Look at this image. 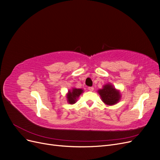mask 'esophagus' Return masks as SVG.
Masks as SVG:
<instances>
[{
	"label": "esophagus",
	"instance_id": "34e87169",
	"mask_svg": "<svg viewBox=\"0 0 160 160\" xmlns=\"http://www.w3.org/2000/svg\"><path fill=\"white\" fill-rule=\"evenodd\" d=\"M88 89L90 91H93L94 90V88H93V87H89V88H88Z\"/></svg>",
	"mask_w": 160,
	"mask_h": 160
}]
</instances>
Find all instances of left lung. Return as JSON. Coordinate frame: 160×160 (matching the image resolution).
Listing matches in <instances>:
<instances>
[{"instance_id": "1", "label": "left lung", "mask_w": 160, "mask_h": 160, "mask_svg": "<svg viewBox=\"0 0 160 160\" xmlns=\"http://www.w3.org/2000/svg\"><path fill=\"white\" fill-rule=\"evenodd\" d=\"M103 102L108 105H113L119 102L121 99V94L119 90L116 89L114 87L108 83L105 85L103 88L98 90Z\"/></svg>"}]
</instances>
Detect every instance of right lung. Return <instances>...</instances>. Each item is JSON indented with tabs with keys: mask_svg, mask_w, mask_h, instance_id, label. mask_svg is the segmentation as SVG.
<instances>
[{
	"mask_svg": "<svg viewBox=\"0 0 160 160\" xmlns=\"http://www.w3.org/2000/svg\"><path fill=\"white\" fill-rule=\"evenodd\" d=\"M83 90L81 89H77L73 88L72 90L69 91L68 93L67 94V101L69 104H74L76 103V101L78 99L80 95L83 93Z\"/></svg>",
	"mask_w": 160,
	"mask_h": 160,
	"instance_id": "right-lung-1",
	"label": "right lung"
}]
</instances>
